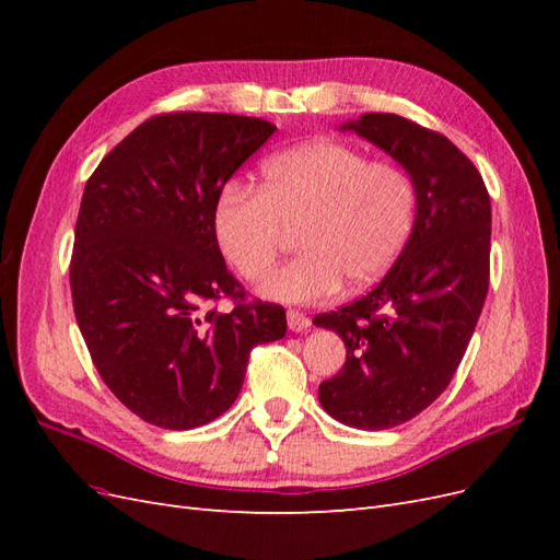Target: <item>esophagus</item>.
I'll return each mask as SVG.
<instances>
[{"mask_svg": "<svg viewBox=\"0 0 560 560\" xmlns=\"http://www.w3.org/2000/svg\"><path fill=\"white\" fill-rule=\"evenodd\" d=\"M287 325H290L292 331H306L311 327V317L299 311H287Z\"/></svg>", "mask_w": 560, "mask_h": 560, "instance_id": "1", "label": "esophagus"}]
</instances>
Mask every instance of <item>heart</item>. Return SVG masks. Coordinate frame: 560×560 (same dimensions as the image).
Wrapping results in <instances>:
<instances>
[{"instance_id": "obj_1", "label": "heart", "mask_w": 560, "mask_h": 560, "mask_svg": "<svg viewBox=\"0 0 560 560\" xmlns=\"http://www.w3.org/2000/svg\"><path fill=\"white\" fill-rule=\"evenodd\" d=\"M416 186L404 167L369 161L341 142H311L268 159L259 189L229 182L214 198L212 233L243 280L276 264L287 229L303 249L264 282L270 299L313 303L378 280L409 241Z\"/></svg>"}]
</instances>
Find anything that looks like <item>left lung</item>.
I'll list each match as a JSON object with an SVG mask.
<instances>
[{"label": "left lung", "instance_id": "left-lung-1", "mask_svg": "<svg viewBox=\"0 0 560 560\" xmlns=\"http://www.w3.org/2000/svg\"><path fill=\"white\" fill-rule=\"evenodd\" d=\"M341 130L393 156L416 186L409 241L362 299L313 322L346 343L319 404L358 430L416 418L448 387L477 327L490 278V198L474 163L442 132L371 112Z\"/></svg>", "mask_w": 560, "mask_h": 560}]
</instances>
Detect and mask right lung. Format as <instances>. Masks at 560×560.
<instances>
[{"mask_svg": "<svg viewBox=\"0 0 560 560\" xmlns=\"http://www.w3.org/2000/svg\"><path fill=\"white\" fill-rule=\"evenodd\" d=\"M276 126L254 116H151L83 189L70 284L77 325L116 399L151 425L194 430L238 397L254 346L284 308L247 301L212 233L214 198ZM222 295L233 312L205 306Z\"/></svg>", "mask_w": 560, "mask_h": 560, "instance_id": "add662e5", "label": "right lung"}]
</instances>
